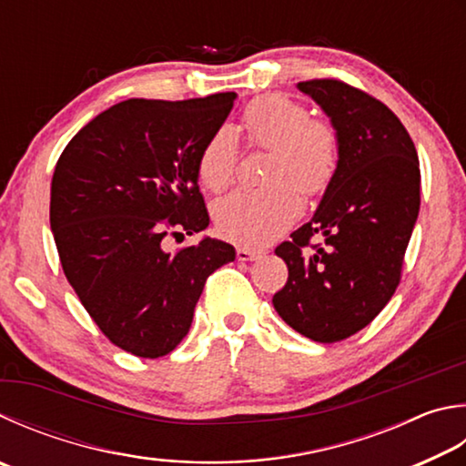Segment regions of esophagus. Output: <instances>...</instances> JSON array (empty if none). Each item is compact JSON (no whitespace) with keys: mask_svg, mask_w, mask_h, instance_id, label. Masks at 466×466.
<instances>
[{"mask_svg":"<svg viewBox=\"0 0 466 466\" xmlns=\"http://www.w3.org/2000/svg\"><path fill=\"white\" fill-rule=\"evenodd\" d=\"M236 258L247 262V260H257L260 258V252L258 250H252V248H247V247H238L236 248Z\"/></svg>","mask_w":466,"mask_h":466,"instance_id":"34e87169","label":"esophagus"}]
</instances>
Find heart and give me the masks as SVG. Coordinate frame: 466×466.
Returning <instances> with one entry per match:
<instances>
[{"instance_id":"obj_1","label":"heart","mask_w":466,"mask_h":466,"mask_svg":"<svg viewBox=\"0 0 466 466\" xmlns=\"http://www.w3.org/2000/svg\"><path fill=\"white\" fill-rule=\"evenodd\" d=\"M240 128L250 145L270 150L265 191H234L216 201L214 219L224 238L242 247H265L301 214L294 188L314 196L332 179L338 138L332 124L309 117L306 106L281 93L252 99ZM236 134L230 126L211 134L198 158V177L209 191H222L234 179ZM296 187L293 188L292 185Z\"/></svg>"}]
</instances>
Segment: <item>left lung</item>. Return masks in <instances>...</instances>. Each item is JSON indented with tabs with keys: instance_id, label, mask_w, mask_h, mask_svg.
I'll use <instances>...</instances> for the list:
<instances>
[{
	"instance_id": "8db88e82",
	"label": "left lung",
	"mask_w": 466,
	"mask_h": 466,
	"mask_svg": "<svg viewBox=\"0 0 466 466\" xmlns=\"http://www.w3.org/2000/svg\"><path fill=\"white\" fill-rule=\"evenodd\" d=\"M329 117L338 163L316 214L279 244L289 277L277 314L316 342L344 340L375 319L400 285L420 211L418 152L391 109L336 79L298 83ZM325 238L321 248L309 240Z\"/></svg>"
}]
</instances>
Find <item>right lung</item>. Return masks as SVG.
I'll return each instance as SVG.
<instances>
[{"label": "right lung", "mask_w": 466, "mask_h": 466, "mask_svg": "<svg viewBox=\"0 0 466 466\" xmlns=\"http://www.w3.org/2000/svg\"><path fill=\"white\" fill-rule=\"evenodd\" d=\"M236 97L120 101L83 126L55 167L50 230L66 281L101 332L137 357L171 352L208 277L236 258L209 236L165 248L168 234L209 224L198 158Z\"/></svg>", "instance_id": "add662e5"}]
</instances>
